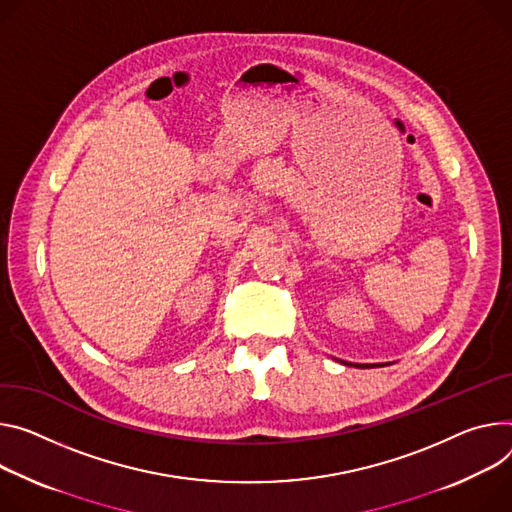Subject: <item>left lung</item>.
Instances as JSON below:
<instances>
[{"mask_svg":"<svg viewBox=\"0 0 512 512\" xmlns=\"http://www.w3.org/2000/svg\"><path fill=\"white\" fill-rule=\"evenodd\" d=\"M343 365H353V367H380L378 363H349V361H341Z\"/></svg>","mask_w":512,"mask_h":512,"instance_id":"obj_1","label":"left lung"}]
</instances>
